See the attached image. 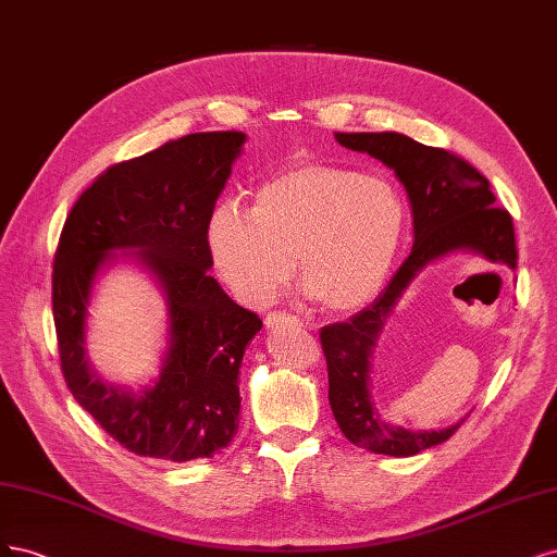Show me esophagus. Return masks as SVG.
<instances>
[{
  "mask_svg": "<svg viewBox=\"0 0 557 557\" xmlns=\"http://www.w3.org/2000/svg\"><path fill=\"white\" fill-rule=\"evenodd\" d=\"M265 326L268 329H282V326H302V321L296 317V314H289V312H268L265 317Z\"/></svg>",
  "mask_w": 557,
  "mask_h": 557,
  "instance_id": "1",
  "label": "esophagus"
}]
</instances>
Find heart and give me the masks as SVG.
Returning a JSON list of instances; mask_svg holds the SVG:
<instances>
[{"instance_id": "1", "label": "heart", "mask_w": 557, "mask_h": 557, "mask_svg": "<svg viewBox=\"0 0 557 557\" xmlns=\"http://www.w3.org/2000/svg\"><path fill=\"white\" fill-rule=\"evenodd\" d=\"M407 208L382 175L302 161L265 181L252 210L222 203L208 220L210 257L228 289L265 305L294 273L324 308L376 296L398 255Z\"/></svg>"}]
</instances>
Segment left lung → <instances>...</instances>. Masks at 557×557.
<instances>
[{"instance_id":"1","label":"left lung","mask_w":557,"mask_h":557,"mask_svg":"<svg viewBox=\"0 0 557 557\" xmlns=\"http://www.w3.org/2000/svg\"><path fill=\"white\" fill-rule=\"evenodd\" d=\"M339 146L368 152L396 171L414 214L409 257L366 310L319 333L329 368V403L343 435L372 454L417 456L451 437L460 423L444 430H407L384 423L370 398V358L398 298L423 268L456 249H474L488 261L516 268L511 214L495 206L491 183L470 161L414 138L380 134H335Z\"/></svg>"}]
</instances>
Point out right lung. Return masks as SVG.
<instances>
[{
  "label": "right lung",
  "mask_w": 557,
  "mask_h": 557,
  "mask_svg": "<svg viewBox=\"0 0 557 557\" xmlns=\"http://www.w3.org/2000/svg\"><path fill=\"white\" fill-rule=\"evenodd\" d=\"M245 134L201 132L106 169L71 208L52 261V319L69 391L127 451L187 462L238 433V372L259 314L210 277L208 220ZM115 248L136 253L165 286L172 347L138 397L99 383L84 361V314L98 268Z\"/></svg>",
  "instance_id": "add662e5"
}]
</instances>
